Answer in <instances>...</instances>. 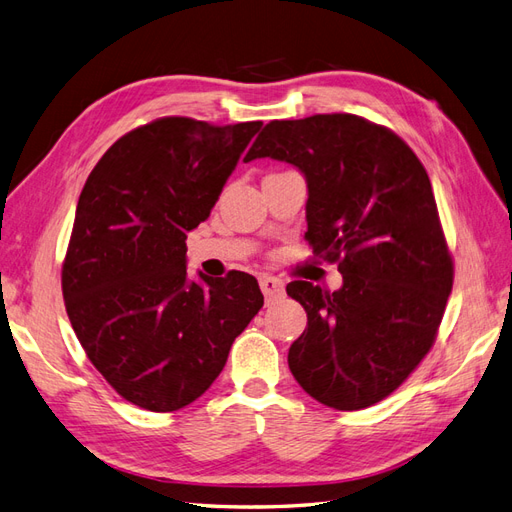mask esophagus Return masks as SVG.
I'll return each instance as SVG.
<instances>
[{
	"mask_svg": "<svg viewBox=\"0 0 512 512\" xmlns=\"http://www.w3.org/2000/svg\"><path fill=\"white\" fill-rule=\"evenodd\" d=\"M260 290L267 299H277L284 294V282L277 280L273 275H262L260 277Z\"/></svg>",
	"mask_w": 512,
	"mask_h": 512,
	"instance_id": "1",
	"label": "esophagus"
}]
</instances>
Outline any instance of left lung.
Listing matches in <instances>:
<instances>
[{"mask_svg":"<svg viewBox=\"0 0 512 512\" xmlns=\"http://www.w3.org/2000/svg\"><path fill=\"white\" fill-rule=\"evenodd\" d=\"M256 158L301 170L305 239L344 277L335 292L286 286L307 312L292 376L329 408L374 406L425 359L453 288L427 170L395 132L348 113L271 121L245 162Z\"/></svg>","mask_w":512,"mask_h":512,"instance_id":"left-lung-1","label":"left lung"}]
</instances>
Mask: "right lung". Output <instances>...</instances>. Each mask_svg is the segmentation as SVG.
I'll list each match as a JSON object with an SVG mask.
<instances>
[{
	"label": "right lung",
	"instance_id": "add662e5",
	"mask_svg": "<svg viewBox=\"0 0 512 512\" xmlns=\"http://www.w3.org/2000/svg\"><path fill=\"white\" fill-rule=\"evenodd\" d=\"M260 128L162 117L121 136L85 181L61 271L66 312L89 361L138 408L173 412L203 395L265 303L250 273L185 271L188 232Z\"/></svg>",
	"mask_w": 512,
	"mask_h": 512
}]
</instances>
